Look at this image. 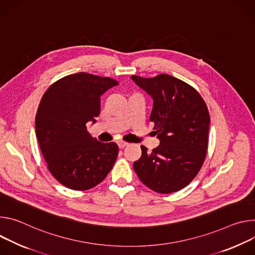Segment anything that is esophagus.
Listing matches in <instances>:
<instances>
[{"label": "esophagus", "instance_id": "1", "mask_svg": "<svg viewBox=\"0 0 255 255\" xmlns=\"http://www.w3.org/2000/svg\"><path fill=\"white\" fill-rule=\"evenodd\" d=\"M118 145H119L120 149H124L125 147H127L128 145V143L124 142V140H120V142H118Z\"/></svg>", "mask_w": 255, "mask_h": 255}]
</instances>
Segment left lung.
Returning <instances> with one entry per match:
<instances>
[{"instance_id": "8db88e82", "label": "left lung", "mask_w": 255, "mask_h": 255, "mask_svg": "<svg viewBox=\"0 0 255 255\" xmlns=\"http://www.w3.org/2000/svg\"><path fill=\"white\" fill-rule=\"evenodd\" d=\"M130 79L153 99L150 121L160 145L151 153L144 146L133 169L145 185L171 193L188 185L204 164L209 140L208 107L194 88L170 75Z\"/></svg>"}]
</instances>
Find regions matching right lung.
<instances>
[{"label":"right lung","instance_id":"obj_1","mask_svg":"<svg viewBox=\"0 0 255 255\" xmlns=\"http://www.w3.org/2000/svg\"><path fill=\"white\" fill-rule=\"evenodd\" d=\"M117 85L108 77L77 73L54 82L40 100L36 137L48 170L68 188L90 189L115 165L118 145L98 142L88 132L87 123H96L101 95Z\"/></svg>","mask_w":255,"mask_h":255}]
</instances>
